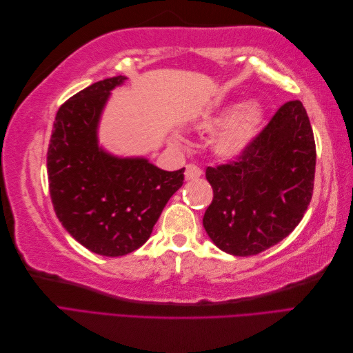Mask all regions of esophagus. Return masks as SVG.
<instances>
[{
	"label": "esophagus",
	"instance_id": "1",
	"mask_svg": "<svg viewBox=\"0 0 353 353\" xmlns=\"http://www.w3.org/2000/svg\"><path fill=\"white\" fill-rule=\"evenodd\" d=\"M203 174V170L197 166V165H193L190 163L185 166V179L187 181H194V179H199Z\"/></svg>",
	"mask_w": 353,
	"mask_h": 353
}]
</instances>
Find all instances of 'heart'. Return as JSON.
Returning a JSON list of instances; mask_svg holds the SVG:
<instances>
[{
	"mask_svg": "<svg viewBox=\"0 0 353 353\" xmlns=\"http://www.w3.org/2000/svg\"><path fill=\"white\" fill-rule=\"evenodd\" d=\"M263 116V108L259 103H234L203 119L199 128L205 132L223 130L215 141V152L221 157L234 159L252 145L261 132Z\"/></svg>",
	"mask_w": 353,
	"mask_h": 353,
	"instance_id": "b5f03b06",
	"label": "heart"
}]
</instances>
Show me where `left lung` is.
<instances>
[{
	"label": "left lung",
	"instance_id": "obj_1",
	"mask_svg": "<svg viewBox=\"0 0 353 353\" xmlns=\"http://www.w3.org/2000/svg\"><path fill=\"white\" fill-rule=\"evenodd\" d=\"M315 140L299 100L287 101L230 163L209 166L213 200L203 227L218 248L253 256L280 243L302 221L315 178Z\"/></svg>",
	"mask_w": 353,
	"mask_h": 353
}]
</instances>
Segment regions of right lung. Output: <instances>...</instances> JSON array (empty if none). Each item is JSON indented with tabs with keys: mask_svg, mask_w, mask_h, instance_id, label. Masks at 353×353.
I'll return each mask as SVG.
<instances>
[{
	"mask_svg": "<svg viewBox=\"0 0 353 353\" xmlns=\"http://www.w3.org/2000/svg\"><path fill=\"white\" fill-rule=\"evenodd\" d=\"M125 79L99 81L63 103L47 152L50 194L61 225L83 248L110 258L148 240L185 170L168 172L144 157H116L99 147L101 112Z\"/></svg>",
	"mask_w": 353,
	"mask_h": 353,
	"instance_id": "add662e5",
	"label": "right lung"
}]
</instances>
